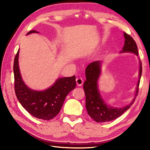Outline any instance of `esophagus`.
<instances>
[{
  "label": "esophagus",
  "mask_w": 150,
  "mask_h": 150,
  "mask_svg": "<svg viewBox=\"0 0 150 150\" xmlns=\"http://www.w3.org/2000/svg\"><path fill=\"white\" fill-rule=\"evenodd\" d=\"M76 82H77L78 86H81V85H82V84H83L84 81L81 77H78L76 79Z\"/></svg>",
  "instance_id": "34e87169"
}]
</instances>
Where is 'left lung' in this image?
<instances>
[{"label":"left lung","mask_w":150,"mask_h":150,"mask_svg":"<svg viewBox=\"0 0 150 150\" xmlns=\"http://www.w3.org/2000/svg\"><path fill=\"white\" fill-rule=\"evenodd\" d=\"M124 36L125 40L121 52H132L138 56V50L135 41L126 33H124ZM100 73V62L98 60L90 63L86 69V81L84 82L83 86L86 95V108L89 115L95 122H109L120 117L134 103L139 93L140 79L142 75V63L140 62L139 79L136 88L135 97L131 103L122 108L110 107L104 102L99 93L97 86V81Z\"/></svg>","instance_id":"8db88e82"}]
</instances>
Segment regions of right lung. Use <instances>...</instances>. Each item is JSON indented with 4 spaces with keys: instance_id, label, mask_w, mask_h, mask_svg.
<instances>
[{
    "instance_id": "obj_1",
    "label": "right lung",
    "mask_w": 150,
    "mask_h": 150,
    "mask_svg": "<svg viewBox=\"0 0 150 150\" xmlns=\"http://www.w3.org/2000/svg\"><path fill=\"white\" fill-rule=\"evenodd\" d=\"M38 33L31 30L27 35ZM18 53L13 64L14 87L19 103L31 115L50 120L57 116L61 109L66 97L76 86L75 76L58 79L52 86L44 91H35L28 88L21 77L18 68Z\"/></svg>"
}]
</instances>
